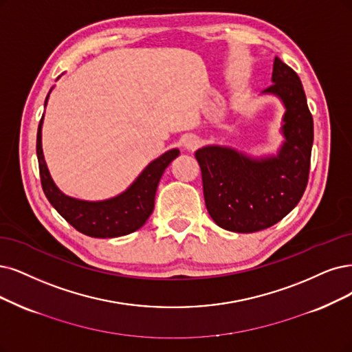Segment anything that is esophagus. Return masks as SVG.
<instances>
[{
  "instance_id": "obj_1",
  "label": "esophagus",
  "mask_w": 352,
  "mask_h": 352,
  "mask_svg": "<svg viewBox=\"0 0 352 352\" xmlns=\"http://www.w3.org/2000/svg\"><path fill=\"white\" fill-rule=\"evenodd\" d=\"M184 146H186V149H188V151H196V149L200 146V139H199L197 136L190 135V136H187V138L184 139Z\"/></svg>"
}]
</instances>
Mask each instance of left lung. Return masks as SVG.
<instances>
[{"instance_id": "1", "label": "left lung", "mask_w": 352, "mask_h": 352, "mask_svg": "<svg viewBox=\"0 0 352 352\" xmlns=\"http://www.w3.org/2000/svg\"><path fill=\"white\" fill-rule=\"evenodd\" d=\"M272 85L265 94L277 96L285 107L284 143L277 156L251 158L226 146H204L196 152L201 169L207 212L226 230L252 233L287 216L307 186L314 117L298 75L274 58Z\"/></svg>"}]
</instances>
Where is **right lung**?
<instances>
[{"instance_id":"right-lung-1","label":"right lung","mask_w":352,"mask_h":352,"mask_svg":"<svg viewBox=\"0 0 352 352\" xmlns=\"http://www.w3.org/2000/svg\"><path fill=\"white\" fill-rule=\"evenodd\" d=\"M42 123L43 116L37 127L36 140L42 188L49 203L69 225L91 238H117L129 235L146 223L153 212L160 179L165 168L179 155L178 149L168 151L152 161L135 183L119 196L102 201L78 200L65 196L50 178L42 151Z\"/></svg>"}]
</instances>
